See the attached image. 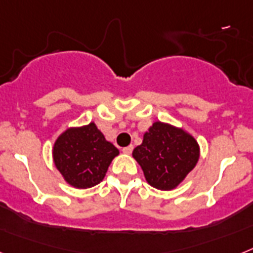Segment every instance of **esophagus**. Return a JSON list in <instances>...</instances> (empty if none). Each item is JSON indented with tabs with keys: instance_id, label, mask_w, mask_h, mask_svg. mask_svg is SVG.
Returning <instances> with one entry per match:
<instances>
[{
	"instance_id": "esophagus-1",
	"label": "esophagus",
	"mask_w": 253,
	"mask_h": 253,
	"mask_svg": "<svg viewBox=\"0 0 253 253\" xmlns=\"http://www.w3.org/2000/svg\"><path fill=\"white\" fill-rule=\"evenodd\" d=\"M132 150H133V145H128V146H126V148H123L122 152L125 153V154H131V153H132Z\"/></svg>"
}]
</instances>
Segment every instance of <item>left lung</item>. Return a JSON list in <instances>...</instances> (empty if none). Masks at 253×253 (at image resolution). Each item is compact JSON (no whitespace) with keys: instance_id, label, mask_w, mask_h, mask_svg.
Here are the masks:
<instances>
[{"instance_id":"obj_1","label":"left lung","mask_w":253,"mask_h":253,"mask_svg":"<svg viewBox=\"0 0 253 253\" xmlns=\"http://www.w3.org/2000/svg\"><path fill=\"white\" fill-rule=\"evenodd\" d=\"M146 181L161 190H171L185 179L199 158L193 136L167 123H153L144 133L143 144L132 152Z\"/></svg>"}]
</instances>
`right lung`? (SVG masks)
I'll return each mask as SVG.
<instances>
[{
    "instance_id": "1",
    "label": "right lung",
    "mask_w": 253,
    "mask_h": 253,
    "mask_svg": "<svg viewBox=\"0 0 253 253\" xmlns=\"http://www.w3.org/2000/svg\"><path fill=\"white\" fill-rule=\"evenodd\" d=\"M118 149L107 141L95 123L69 128L54 145V162L65 181L78 189L96 185L107 173Z\"/></svg>"
}]
</instances>
